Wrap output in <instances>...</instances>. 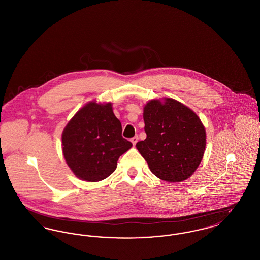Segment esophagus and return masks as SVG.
<instances>
[{"label": "esophagus", "instance_id": "34e87169", "mask_svg": "<svg viewBox=\"0 0 260 260\" xmlns=\"http://www.w3.org/2000/svg\"><path fill=\"white\" fill-rule=\"evenodd\" d=\"M137 140H138V137H137V136H134V137L131 139V141H132V143H133L134 145H136Z\"/></svg>", "mask_w": 260, "mask_h": 260}]
</instances>
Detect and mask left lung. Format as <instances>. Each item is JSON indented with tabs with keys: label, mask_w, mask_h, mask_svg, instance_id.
Wrapping results in <instances>:
<instances>
[{
	"label": "left lung",
	"mask_w": 260,
	"mask_h": 260,
	"mask_svg": "<svg viewBox=\"0 0 260 260\" xmlns=\"http://www.w3.org/2000/svg\"><path fill=\"white\" fill-rule=\"evenodd\" d=\"M147 137L136 148L157 177L181 182L197 170L206 148V129L197 114L173 99L149 100L143 108Z\"/></svg>",
	"instance_id": "1"
}]
</instances>
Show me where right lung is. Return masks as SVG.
Returning a JSON list of instances; mask_svg holds the SVG:
<instances>
[{"label":"right lung","mask_w":260,"mask_h":260,"mask_svg":"<svg viewBox=\"0 0 260 260\" xmlns=\"http://www.w3.org/2000/svg\"><path fill=\"white\" fill-rule=\"evenodd\" d=\"M132 142L122 136V124L112 103L91 101L82 107L62 133V152L75 175L85 181L105 179Z\"/></svg>","instance_id":"1"}]
</instances>
